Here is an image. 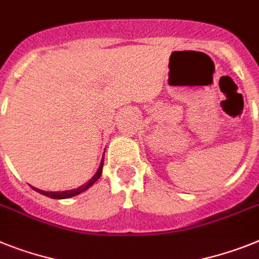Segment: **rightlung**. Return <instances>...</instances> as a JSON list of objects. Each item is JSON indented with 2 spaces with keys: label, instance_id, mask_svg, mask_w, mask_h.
Here are the masks:
<instances>
[{
  "label": "right lung",
  "instance_id": "1",
  "mask_svg": "<svg viewBox=\"0 0 259 259\" xmlns=\"http://www.w3.org/2000/svg\"><path fill=\"white\" fill-rule=\"evenodd\" d=\"M103 166H104V156H103V159H101V163H100V167H99V170H97V172L91 178V180H88L85 184H82V186H80L79 188H76V190L62 191V192H46V191L38 190V188H34V187H32V188H34L36 192L42 193V195H45V196L47 197H51V199H68V197L76 196V195L84 192V191L88 190L89 187L92 186V184L96 183L97 180L100 179V177H101V174H103Z\"/></svg>",
  "mask_w": 259,
  "mask_h": 259
}]
</instances>
